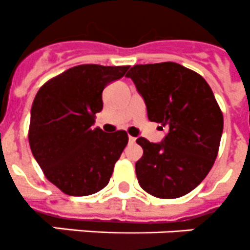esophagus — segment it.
Here are the masks:
<instances>
[{"mask_svg":"<svg viewBox=\"0 0 250 250\" xmlns=\"http://www.w3.org/2000/svg\"><path fill=\"white\" fill-rule=\"evenodd\" d=\"M135 140H136V139H135L134 136H129V141H130V143L134 144V143H135Z\"/></svg>","mask_w":250,"mask_h":250,"instance_id":"34e87169","label":"esophagus"}]
</instances>
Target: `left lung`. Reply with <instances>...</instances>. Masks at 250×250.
I'll return each instance as SVG.
<instances>
[{
	"mask_svg": "<svg viewBox=\"0 0 250 250\" xmlns=\"http://www.w3.org/2000/svg\"><path fill=\"white\" fill-rule=\"evenodd\" d=\"M144 98L150 121L168 130L159 144L139 137L135 165L141 188L157 198H178L196 188L213 166L223 114L198 73L173 62L139 64L127 72Z\"/></svg>",
	"mask_w": 250,
	"mask_h": 250,
	"instance_id": "left-lung-1",
	"label": "left lung"
}]
</instances>
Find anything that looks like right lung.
Returning a JSON list of instances; mask_svg holds the SVG:
<instances>
[{
  "label": "right lung",
  "mask_w": 250,
  "mask_h": 250,
  "mask_svg": "<svg viewBox=\"0 0 250 250\" xmlns=\"http://www.w3.org/2000/svg\"><path fill=\"white\" fill-rule=\"evenodd\" d=\"M83 64L41 86L31 109L28 140L48 181L69 196L97 193L109 183L129 137L93 125L103 109V90L129 69Z\"/></svg>",
  "instance_id": "add662e5"
}]
</instances>
